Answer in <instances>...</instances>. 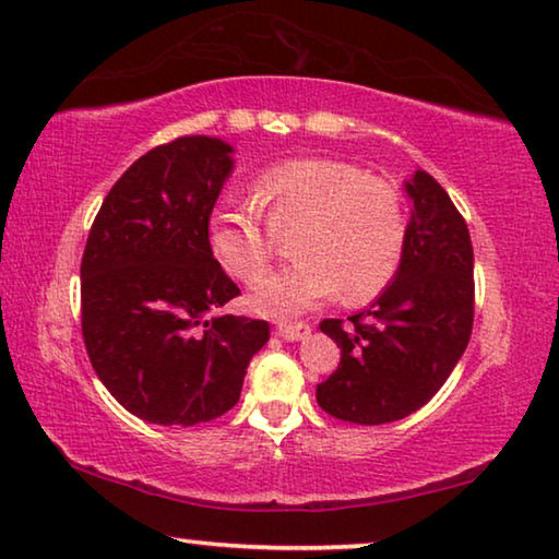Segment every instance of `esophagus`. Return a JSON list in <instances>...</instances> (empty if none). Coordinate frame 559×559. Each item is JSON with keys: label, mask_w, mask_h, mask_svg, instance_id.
<instances>
[{"label": "esophagus", "mask_w": 559, "mask_h": 559, "mask_svg": "<svg viewBox=\"0 0 559 559\" xmlns=\"http://www.w3.org/2000/svg\"><path fill=\"white\" fill-rule=\"evenodd\" d=\"M276 333H278L281 338H286V341H301V338L308 336V333H311V326H308V323H304V321H298V323H278Z\"/></svg>", "instance_id": "esophagus-1"}]
</instances>
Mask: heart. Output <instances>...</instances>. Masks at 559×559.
Returning a JSON list of instances; mask_svg holds the SVG:
<instances>
[{
    "label": "heart",
    "mask_w": 559,
    "mask_h": 559,
    "mask_svg": "<svg viewBox=\"0 0 559 559\" xmlns=\"http://www.w3.org/2000/svg\"><path fill=\"white\" fill-rule=\"evenodd\" d=\"M253 203H223L207 243L230 276L251 283L288 233L296 258L255 283L251 301L269 316H294L338 290L359 304L379 296L402 269L409 218L396 182L336 157H294L253 180Z\"/></svg>",
    "instance_id": "obj_1"
}]
</instances>
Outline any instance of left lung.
<instances>
[{"label": "left lung", "instance_id": "1", "mask_svg": "<svg viewBox=\"0 0 559 559\" xmlns=\"http://www.w3.org/2000/svg\"><path fill=\"white\" fill-rule=\"evenodd\" d=\"M414 200L402 269L371 308L323 319L341 361L316 402L348 424L399 421L421 409L462 359L474 323L469 228L429 173L406 182Z\"/></svg>", "mask_w": 559, "mask_h": 559}]
</instances>
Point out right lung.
Listing matches in <instances>:
<instances>
[{"instance_id": "obj_1", "label": "right lung", "mask_w": 559, "mask_h": 559, "mask_svg": "<svg viewBox=\"0 0 559 559\" xmlns=\"http://www.w3.org/2000/svg\"><path fill=\"white\" fill-rule=\"evenodd\" d=\"M233 147L186 135L122 173L90 228L80 265L82 338L130 414L193 427L233 409L265 321L221 313L240 296L207 243Z\"/></svg>"}]
</instances>
